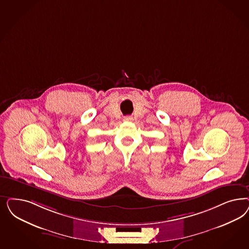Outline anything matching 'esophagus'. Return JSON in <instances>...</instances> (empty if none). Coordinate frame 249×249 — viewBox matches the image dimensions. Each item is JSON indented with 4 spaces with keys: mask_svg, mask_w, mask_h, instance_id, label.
<instances>
[{
    "mask_svg": "<svg viewBox=\"0 0 249 249\" xmlns=\"http://www.w3.org/2000/svg\"><path fill=\"white\" fill-rule=\"evenodd\" d=\"M124 121L131 122V121H133V117H132V116H125V117H124Z\"/></svg>",
    "mask_w": 249,
    "mask_h": 249,
    "instance_id": "34e87169",
    "label": "esophagus"
}]
</instances>
